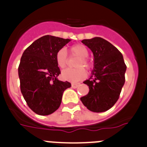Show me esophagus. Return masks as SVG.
Segmentation results:
<instances>
[{
	"label": "esophagus",
	"mask_w": 147,
	"mask_h": 147,
	"mask_svg": "<svg viewBox=\"0 0 147 147\" xmlns=\"http://www.w3.org/2000/svg\"><path fill=\"white\" fill-rule=\"evenodd\" d=\"M79 85H80V83H72L71 84V86L73 88H76Z\"/></svg>",
	"instance_id": "1"
}]
</instances>
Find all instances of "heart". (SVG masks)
Segmentation results:
<instances>
[{
	"label": "heart",
	"mask_w": 147,
	"mask_h": 147,
	"mask_svg": "<svg viewBox=\"0 0 147 147\" xmlns=\"http://www.w3.org/2000/svg\"><path fill=\"white\" fill-rule=\"evenodd\" d=\"M70 52L72 55L77 56L80 57V59L76 63V67L77 68L75 69L64 70L62 72V77L67 81L71 82H77L79 81L84 80L87 76V73L85 68L90 69L91 67V64L88 59L89 55V51L88 49L84 45L82 44H76L72 45L70 49ZM67 53L65 49H61L58 51L55 56L56 63L60 69H63L67 65Z\"/></svg>",
	"instance_id": "obj_1"
}]
</instances>
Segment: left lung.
<instances>
[{
  "mask_svg": "<svg viewBox=\"0 0 147 147\" xmlns=\"http://www.w3.org/2000/svg\"><path fill=\"white\" fill-rule=\"evenodd\" d=\"M82 42L93 52L94 68L90 78L84 82L89 92L80 100L92 112H105L119 99L125 82L127 66L121 53L105 39L94 37Z\"/></svg>",
  "mask_w": 147,
  "mask_h": 147,
  "instance_id": "1",
  "label": "left lung"
}]
</instances>
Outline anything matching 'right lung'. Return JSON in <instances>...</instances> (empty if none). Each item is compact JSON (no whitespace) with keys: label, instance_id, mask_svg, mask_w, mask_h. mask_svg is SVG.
Masks as SVG:
<instances>
[{"label":"right lung","instance_id":"right-lung-1","mask_svg":"<svg viewBox=\"0 0 147 147\" xmlns=\"http://www.w3.org/2000/svg\"><path fill=\"white\" fill-rule=\"evenodd\" d=\"M71 40L45 35L35 40L23 52L18 67L20 90L29 108L48 115L60 106L62 93L71 83L57 80L60 70L55 56Z\"/></svg>","mask_w":147,"mask_h":147}]
</instances>
